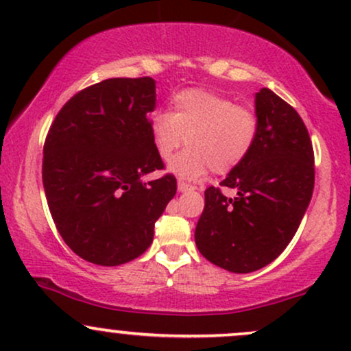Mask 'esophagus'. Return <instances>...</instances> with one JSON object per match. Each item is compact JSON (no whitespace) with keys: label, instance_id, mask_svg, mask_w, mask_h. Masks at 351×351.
Listing matches in <instances>:
<instances>
[{"label":"esophagus","instance_id":"34e87169","mask_svg":"<svg viewBox=\"0 0 351 351\" xmlns=\"http://www.w3.org/2000/svg\"><path fill=\"white\" fill-rule=\"evenodd\" d=\"M189 189H195V186H193V184L186 183V181H183V180L178 181V191L184 193V191H189Z\"/></svg>","mask_w":351,"mask_h":351}]
</instances>
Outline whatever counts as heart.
Listing matches in <instances>:
<instances>
[{
	"label": "heart",
	"instance_id": "heart-1",
	"mask_svg": "<svg viewBox=\"0 0 351 351\" xmlns=\"http://www.w3.org/2000/svg\"><path fill=\"white\" fill-rule=\"evenodd\" d=\"M153 148L168 162L186 138L188 148L171 162V171L196 180L211 170L226 175L247 158L259 136V117L252 108L206 90L184 88L171 99L170 112L150 119Z\"/></svg>",
	"mask_w": 351,
	"mask_h": 351
}]
</instances>
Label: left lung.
<instances>
[{
    "mask_svg": "<svg viewBox=\"0 0 351 351\" xmlns=\"http://www.w3.org/2000/svg\"><path fill=\"white\" fill-rule=\"evenodd\" d=\"M259 136L247 158L204 191L195 241L209 263L245 274L271 264L299 229L315 184L313 147L304 120L269 88L256 94Z\"/></svg>",
    "mask_w": 351,
    "mask_h": 351,
    "instance_id": "8db88e82",
    "label": "left lung"
}]
</instances>
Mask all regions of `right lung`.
<instances>
[{
	"label": "right lung",
	"mask_w": 351,
	"mask_h": 351,
	"mask_svg": "<svg viewBox=\"0 0 351 351\" xmlns=\"http://www.w3.org/2000/svg\"><path fill=\"white\" fill-rule=\"evenodd\" d=\"M155 80L117 77L64 104L44 142L43 184L64 243L99 265H120L150 247L155 223L176 195L150 136Z\"/></svg>",
	"instance_id": "add662e5"
}]
</instances>
